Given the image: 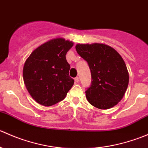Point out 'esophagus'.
I'll use <instances>...</instances> for the list:
<instances>
[{
	"label": "esophagus",
	"mask_w": 148,
	"mask_h": 148,
	"mask_svg": "<svg viewBox=\"0 0 148 148\" xmlns=\"http://www.w3.org/2000/svg\"><path fill=\"white\" fill-rule=\"evenodd\" d=\"M79 77H75V78H74V81H75V82H76V83L79 82Z\"/></svg>",
	"instance_id": "obj_1"
}]
</instances>
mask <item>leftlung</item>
Returning <instances> with one entry per match:
<instances>
[{"mask_svg": "<svg viewBox=\"0 0 148 148\" xmlns=\"http://www.w3.org/2000/svg\"><path fill=\"white\" fill-rule=\"evenodd\" d=\"M76 50L87 62L92 84L86 89V99L94 107L107 110L118 104L129 83L126 64L120 53L106 44H77Z\"/></svg>", "mask_w": 148, "mask_h": 148, "instance_id": "left-lung-1", "label": "left lung"}]
</instances>
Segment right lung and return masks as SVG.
Masks as SVG:
<instances>
[{
	"label": "right lung",
	"mask_w": 148,
	"mask_h": 148,
	"mask_svg": "<svg viewBox=\"0 0 148 148\" xmlns=\"http://www.w3.org/2000/svg\"><path fill=\"white\" fill-rule=\"evenodd\" d=\"M73 45L64 38H53L36 48L26 59L23 81L38 104L49 107L61 102L72 87L74 80L69 75L66 54Z\"/></svg>",
	"instance_id": "right-lung-1"
}]
</instances>
